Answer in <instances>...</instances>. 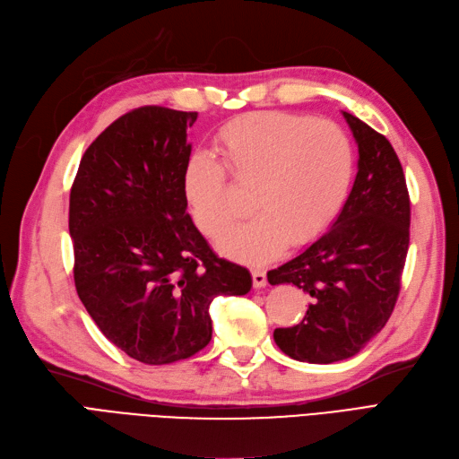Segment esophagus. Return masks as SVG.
<instances>
[{"label": "esophagus", "instance_id": "1", "mask_svg": "<svg viewBox=\"0 0 459 459\" xmlns=\"http://www.w3.org/2000/svg\"><path fill=\"white\" fill-rule=\"evenodd\" d=\"M252 284H255V289H264L267 284V277L264 270H252Z\"/></svg>", "mask_w": 459, "mask_h": 459}]
</instances>
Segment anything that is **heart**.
I'll list each match as a JSON object with an SVG mask.
<instances>
[{"mask_svg": "<svg viewBox=\"0 0 459 459\" xmlns=\"http://www.w3.org/2000/svg\"><path fill=\"white\" fill-rule=\"evenodd\" d=\"M222 163L189 157L184 194L197 228L214 237L239 212L228 180L252 186L256 214L218 237V248L245 262H265L289 243L306 245L340 212L353 177V146L332 121L289 112H256L228 121L214 136Z\"/></svg>", "mask_w": 459, "mask_h": 459, "instance_id": "1", "label": "heart"}]
</instances>
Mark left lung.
<instances>
[{"label": "left lung", "instance_id": "8db88e82", "mask_svg": "<svg viewBox=\"0 0 459 459\" xmlns=\"http://www.w3.org/2000/svg\"><path fill=\"white\" fill-rule=\"evenodd\" d=\"M359 146L353 189L332 228L298 256L267 272L292 282L311 304L302 323L275 328L282 353L311 362L357 355L391 317L410 243V197L389 140L343 112Z\"/></svg>", "mask_w": 459, "mask_h": 459}]
</instances>
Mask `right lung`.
Here are the masks:
<instances>
[{"label":"right lung","mask_w":459,"mask_h":459,"mask_svg":"<svg viewBox=\"0 0 459 459\" xmlns=\"http://www.w3.org/2000/svg\"><path fill=\"white\" fill-rule=\"evenodd\" d=\"M197 112L142 106L92 142L70 192L77 296L102 334L144 365H170L212 338L209 307L252 287L186 212V140Z\"/></svg>","instance_id":"1"}]
</instances>
